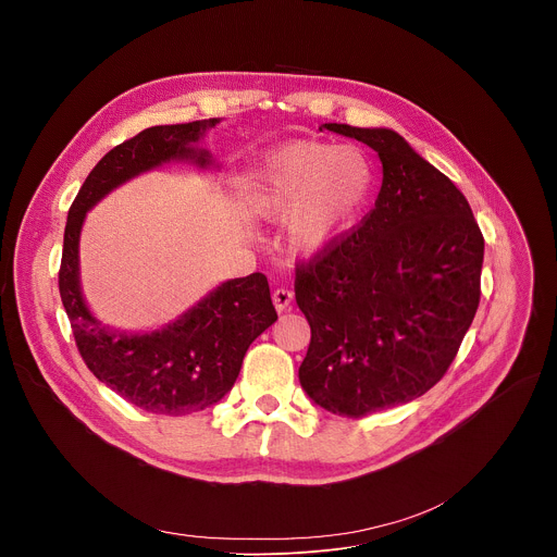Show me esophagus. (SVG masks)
<instances>
[{"mask_svg": "<svg viewBox=\"0 0 557 557\" xmlns=\"http://www.w3.org/2000/svg\"><path fill=\"white\" fill-rule=\"evenodd\" d=\"M293 290H288V288H275L273 290V306H275V310L277 312H284L286 308H290V304H293Z\"/></svg>", "mask_w": 557, "mask_h": 557, "instance_id": "esophagus-1", "label": "esophagus"}]
</instances>
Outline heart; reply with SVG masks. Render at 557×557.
Listing matches in <instances>:
<instances>
[{
    "label": "heart",
    "mask_w": 557,
    "mask_h": 557,
    "mask_svg": "<svg viewBox=\"0 0 557 557\" xmlns=\"http://www.w3.org/2000/svg\"><path fill=\"white\" fill-rule=\"evenodd\" d=\"M374 187L363 149L297 140L269 149L245 176V202L267 222H284L290 253L329 249L359 220Z\"/></svg>",
    "instance_id": "obj_1"
}]
</instances>
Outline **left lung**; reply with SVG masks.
<instances>
[{"label":"left lung","mask_w":557,"mask_h":557,"mask_svg":"<svg viewBox=\"0 0 557 557\" xmlns=\"http://www.w3.org/2000/svg\"><path fill=\"white\" fill-rule=\"evenodd\" d=\"M322 127L372 147L383 183L361 226L297 269L310 324L299 383L326 412L361 419L443 379L481 301L485 240L467 198L401 134Z\"/></svg>","instance_id":"left-lung-1"}]
</instances>
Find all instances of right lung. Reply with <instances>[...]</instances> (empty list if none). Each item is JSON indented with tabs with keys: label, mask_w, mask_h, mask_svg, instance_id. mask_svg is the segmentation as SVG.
<instances>
[{
	"label": "right lung",
	"mask_w": 557,
	"mask_h": 557,
	"mask_svg": "<svg viewBox=\"0 0 557 557\" xmlns=\"http://www.w3.org/2000/svg\"><path fill=\"white\" fill-rule=\"evenodd\" d=\"M222 119L147 127L110 149L78 189L65 222L59 293L90 372L140 410L185 417L215 406L240 374L249 346L277 320L262 273L226 280L178 320L149 333L106 326L82 290L78 240L88 211L127 181L165 163L218 168L200 143Z\"/></svg>",
	"instance_id": "obj_1"
}]
</instances>
